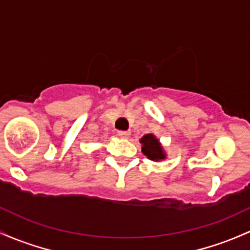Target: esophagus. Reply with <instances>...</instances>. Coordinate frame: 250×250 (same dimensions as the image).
<instances>
[{
    "mask_svg": "<svg viewBox=\"0 0 250 250\" xmlns=\"http://www.w3.org/2000/svg\"><path fill=\"white\" fill-rule=\"evenodd\" d=\"M118 136L123 139H127L130 137V133L126 132V131H118Z\"/></svg>",
    "mask_w": 250,
    "mask_h": 250,
    "instance_id": "obj_1",
    "label": "esophagus"
}]
</instances>
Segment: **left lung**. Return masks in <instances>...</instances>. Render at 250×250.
I'll list each match as a JSON object with an SVG mask.
<instances>
[{
	"label": "left lung",
	"mask_w": 250,
	"mask_h": 250,
	"mask_svg": "<svg viewBox=\"0 0 250 250\" xmlns=\"http://www.w3.org/2000/svg\"><path fill=\"white\" fill-rule=\"evenodd\" d=\"M142 144V152L147 157L150 161L159 162L167 158L164 148H163L161 142L153 133H147L140 138Z\"/></svg>",
	"instance_id": "1"
}]
</instances>
